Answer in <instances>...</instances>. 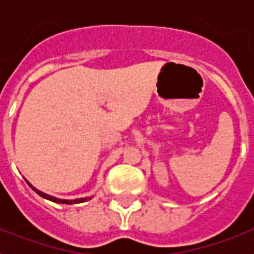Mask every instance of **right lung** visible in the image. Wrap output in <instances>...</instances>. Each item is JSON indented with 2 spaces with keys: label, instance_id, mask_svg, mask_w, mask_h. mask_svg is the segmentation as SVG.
<instances>
[{
  "label": "right lung",
  "instance_id": "add662e5",
  "mask_svg": "<svg viewBox=\"0 0 254 254\" xmlns=\"http://www.w3.org/2000/svg\"><path fill=\"white\" fill-rule=\"evenodd\" d=\"M28 185L30 186V187L33 188V190H34L35 192H37V193L39 194L40 197H43V198L49 199V201H53V202L64 203V205H72V203H81V202H84V201H86V199H87V198H77V199H60V198H56V197L48 196V194H46V193H43V192H40V190H35V188L33 187V186H31L30 183H29V182H28Z\"/></svg>",
  "mask_w": 254,
  "mask_h": 254
}]
</instances>
